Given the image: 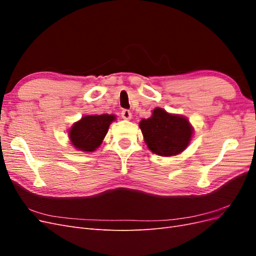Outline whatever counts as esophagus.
Instances as JSON below:
<instances>
[{
  "instance_id": "esophagus-1",
  "label": "esophagus",
  "mask_w": 256,
  "mask_h": 256,
  "mask_svg": "<svg viewBox=\"0 0 256 256\" xmlns=\"http://www.w3.org/2000/svg\"><path fill=\"white\" fill-rule=\"evenodd\" d=\"M120 115L124 120H131V118H132V115H131V112L129 110H122Z\"/></svg>"
}]
</instances>
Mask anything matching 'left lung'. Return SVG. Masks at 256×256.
<instances>
[{
    "label": "left lung",
    "instance_id": "8db88e82",
    "mask_svg": "<svg viewBox=\"0 0 256 256\" xmlns=\"http://www.w3.org/2000/svg\"><path fill=\"white\" fill-rule=\"evenodd\" d=\"M147 147L159 156L171 157L184 152L189 145L193 128L182 115L170 114L161 108L154 109L150 118L140 122Z\"/></svg>",
    "mask_w": 256,
    "mask_h": 256
}]
</instances>
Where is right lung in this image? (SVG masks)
<instances>
[{"label": "right lung", "instance_id": "add662e5", "mask_svg": "<svg viewBox=\"0 0 256 256\" xmlns=\"http://www.w3.org/2000/svg\"><path fill=\"white\" fill-rule=\"evenodd\" d=\"M113 120H115V116L112 114L83 116L69 130L68 136L72 144L81 152L96 150L102 145Z\"/></svg>", "mask_w": 256, "mask_h": 256}]
</instances>
